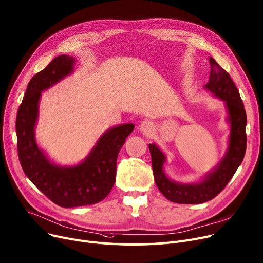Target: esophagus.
Wrapping results in <instances>:
<instances>
[{"instance_id": "esophagus-1", "label": "esophagus", "mask_w": 263, "mask_h": 263, "mask_svg": "<svg viewBox=\"0 0 263 263\" xmlns=\"http://www.w3.org/2000/svg\"><path fill=\"white\" fill-rule=\"evenodd\" d=\"M139 129H141L144 133L149 134L153 131V124L152 121L150 120H144L141 122V125H139Z\"/></svg>"}]
</instances>
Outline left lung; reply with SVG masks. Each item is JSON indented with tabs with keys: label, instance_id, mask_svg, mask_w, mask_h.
<instances>
[{
	"label": "left lung",
	"instance_id": "obj_1",
	"mask_svg": "<svg viewBox=\"0 0 263 263\" xmlns=\"http://www.w3.org/2000/svg\"><path fill=\"white\" fill-rule=\"evenodd\" d=\"M211 75L205 85L208 91L225 101L231 122L230 146L218 167L204 181L197 184H180L169 180L163 171L166 157L154 144H149L154 181L169 201L179 204H200L213 200L225 188L241 165L247 150V113L239 91L230 74L214 58H209Z\"/></svg>",
	"mask_w": 263,
	"mask_h": 263
}]
</instances>
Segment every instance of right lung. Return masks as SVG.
<instances>
[{
	"label": "right lung",
	"instance_id": "right-lung-1",
	"mask_svg": "<svg viewBox=\"0 0 263 263\" xmlns=\"http://www.w3.org/2000/svg\"><path fill=\"white\" fill-rule=\"evenodd\" d=\"M74 62L71 56H58L30 79L15 121L17 155L24 173L51 202L61 207L96 204L110 194L115 183L118 153L134 129L133 124L110 129L77 166L62 168L47 160L34 141L39 99L43 90L73 72Z\"/></svg>",
	"mask_w": 263,
	"mask_h": 263
}]
</instances>
